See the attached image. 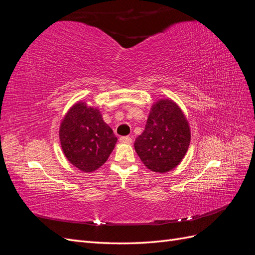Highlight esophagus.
<instances>
[{
  "mask_svg": "<svg viewBox=\"0 0 255 255\" xmlns=\"http://www.w3.org/2000/svg\"><path fill=\"white\" fill-rule=\"evenodd\" d=\"M120 142H123V143H130L132 142V138H130L129 136H121L119 138Z\"/></svg>",
  "mask_w": 255,
  "mask_h": 255,
  "instance_id": "1",
  "label": "esophagus"
}]
</instances>
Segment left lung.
<instances>
[{"label":"left lung","instance_id":"1","mask_svg":"<svg viewBox=\"0 0 255 255\" xmlns=\"http://www.w3.org/2000/svg\"><path fill=\"white\" fill-rule=\"evenodd\" d=\"M190 129L181 109L171 100L154 104L145 128L135 140V150L146 168L164 173L172 170L186 154Z\"/></svg>","mask_w":255,"mask_h":255}]
</instances>
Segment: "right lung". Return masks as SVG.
<instances>
[{
  "label": "right lung",
  "mask_w": 255,
  "mask_h": 255,
  "mask_svg": "<svg viewBox=\"0 0 255 255\" xmlns=\"http://www.w3.org/2000/svg\"><path fill=\"white\" fill-rule=\"evenodd\" d=\"M59 139L68 160L84 172L101 167L117 142V137L99 110L84 102L74 104L65 116Z\"/></svg>",
  "instance_id": "1"
}]
</instances>
